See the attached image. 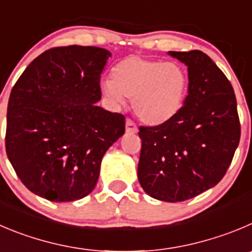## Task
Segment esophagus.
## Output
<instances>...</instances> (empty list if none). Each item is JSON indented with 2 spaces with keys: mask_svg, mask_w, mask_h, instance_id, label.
<instances>
[{
  "mask_svg": "<svg viewBox=\"0 0 252 252\" xmlns=\"http://www.w3.org/2000/svg\"><path fill=\"white\" fill-rule=\"evenodd\" d=\"M137 126H136L135 122L132 121L131 119L126 120V132L128 133H136L137 132Z\"/></svg>",
  "mask_w": 252,
  "mask_h": 252,
  "instance_id": "34e87169",
  "label": "esophagus"
}]
</instances>
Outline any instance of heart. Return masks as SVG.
Returning <instances> with one entry per match:
<instances>
[{
    "label": "heart",
    "instance_id": "1",
    "mask_svg": "<svg viewBox=\"0 0 252 252\" xmlns=\"http://www.w3.org/2000/svg\"><path fill=\"white\" fill-rule=\"evenodd\" d=\"M101 90L114 104L131 97L133 111L143 122L159 125L181 110L188 75L179 64L130 56L114 66L111 79L102 81Z\"/></svg>",
    "mask_w": 252,
    "mask_h": 252
}]
</instances>
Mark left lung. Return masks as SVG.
Segmentation results:
<instances>
[{
  "label": "left lung",
  "instance_id": "1",
  "mask_svg": "<svg viewBox=\"0 0 252 252\" xmlns=\"http://www.w3.org/2000/svg\"><path fill=\"white\" fill-rule=\"evenodd\" d=\"M169 54L188 66V96L168 121L140 126L137 176L148 195L177 203L221 181L241 127L234 89L217 64L200 50Z\"/></svg>",
  "mask_w": 252,
  "mask_h": 252
}]
</instances>
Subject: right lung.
Instances as JSON below:
<instances>
[{
  "label": "right lung",
  "mask_w": 252,
  "mask_h": 252,
  "mask_svg": "<svg viewBox=\"0 0 252 252\" xmlns=\"http://www.w3.org/2000/svg\"><path fill=\"white\" fill-rule=\"evenodd\" d=\"M111 56L99 47H54L16 81L7 106L6 152L32 193L74 202L96 186L110 146L125 133V116L96 106L100 74Z\"/></svg>",
  "instance_id": "add662e5"
}]
</instances>
